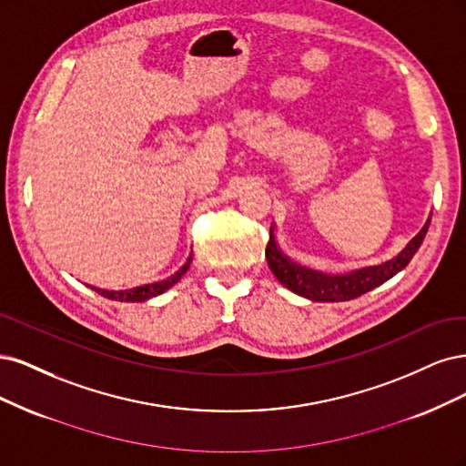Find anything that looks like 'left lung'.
<instances>
[{
	"label": "left lung",
	"instance_id": "1",
	"mask_svg": "<svg viewBox=\"0 0 466 466\" xmlns=\"http://www.w3.org/2000/svg\"><path fill=\"white\" fill-rule=\"evenodd\" d=\"M430 218L426 220L422 230H420L410 242L404 246V249H400L395 255L393 259H389L381 265L354 268V271L344 273V275H327L292 261L289 255H284L280 251L273 227H271V236H268V244L265 249V258H267L268 268H271L273 275L279 279V282L282 287L292 290L294 294L304 296L311 299V302H347V299H354L373 289H378L380 284L395 277L410 263L414 253L424 242V236L430 227Z\"/></svg>",
	"mask_w": 466,
	"mask_h": 466
}]
</instances>
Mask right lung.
Masks as SVG:
<instances>
[{"label": "right lung", "mask_w": 466, "mask_h": 466, "mask_svg": "<svg viewBox=\"0 0 466 466\" xmlns=\"http://www.w3.org/2000/svg\"><path fill=\"white\" fill-rule=\"evenodd\" d=\"M191 265V255L187 258V261L177 268L174 275H170L168 279L153 282V284H141V287H135V289H127V290H102L96 287H91L95 292H98L100 296L108 298V299H116V302H147V299H151L162 292L170 290L174 284L186 275V271Z\"/></svg>", "instance_id": "obj_1"}]
</instances>
